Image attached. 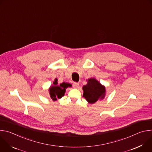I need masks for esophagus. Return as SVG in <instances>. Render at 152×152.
<instances>
[{
	"instance_id": "1",
	"label": "esophagus",
	"mask_w": 152,
	"mask_h": 152,
	"mask_svg": "<svg viewBox=\"0 0 152 152\" xmlns=\"http://www.w3.org/2000/svg\"><path fill=\"white\" fill-rule=\"evenodd\" d=\"M79 85V83H77V82H73V86L74 88H77Z\"/></svg>"
}]
</instances>
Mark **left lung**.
I'll return each mask as SVG.
<instances>
[{
	"mask_svg": "<svg viewBox=\"0 0 152 152\" xmlns=\"http://www.w3.org/2000/svg\"><path fill=\"white\" fill-rule=\"evenodd\" d=\"M83 97L88 103L93 104L99 99H103L104 96L105 88L96 79L90 78L88 79V83L83 86Z\"/></svg>",
	"mask_w": 152,
	"mask_h": 152,
	"instance_id": "obj_1",
	"label": "left lung"
}]
</instances>
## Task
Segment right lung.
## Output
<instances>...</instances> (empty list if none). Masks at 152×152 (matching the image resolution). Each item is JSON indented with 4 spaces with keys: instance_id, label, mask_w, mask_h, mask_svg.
I'll return each instance as SVG.
<instances>
[{
    "instance_id": "1",
    "label": "right lung",
    "mask_w": 152,
    "mask_h": 152,
    "mask_svg": "<svg viewBox=\"0 0 152 152\" xmlns=\"http://www.w3.org/2000/svg\"><path fill=\"white\" fill-rule=\"evenodd\" d=\"M53 86L49 89L50 96L53 100H56L57 99H61L66 92V89L69 86H72V85L66 82H63L60 85H58L57 80H55Z\"/></svg>"
}]
</instances>
